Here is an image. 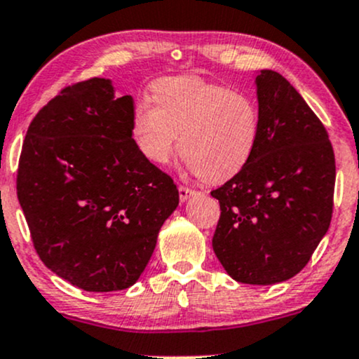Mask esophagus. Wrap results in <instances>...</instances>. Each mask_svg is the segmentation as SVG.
Here are the masks:
<instances>
[{
	"mask_svg": "<svg viewBox=\"0 0 359 359\" xmlns=\"http://www.w3.org/2000/svg\"><path fill=\"white\" fill-rule=\"evenodd\" d=\"M193 195H195V189L187 188V187H180V200L183 201V203L187 200H189V198H191Z\"/></svg>",
	"mask_w": 359,
	"mask_h": 359,
	"instance_id": "obj_1",
	"label": "esophagus"
}]
</instances>
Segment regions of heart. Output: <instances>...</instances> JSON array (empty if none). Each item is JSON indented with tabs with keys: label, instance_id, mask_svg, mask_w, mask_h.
I'll use <instances>...</instances> for the list:
<instances>
[{
	"label": "heart",
	"instance_id": "obj_1",
	"mask_svg": "<svg viewBox=\"0 0 359 359\" xmlns=\"http://www.w3.org/2000/svg\"><path fill=\"white\" fill-rule=\"evenodd\" d=\"M133 112V137L142 156L166 164L177 144L189 170L205 181L235 176L255 153L260 114L250 97L193 77H166Z\"/></svg>",
	"mask_w": 359,
	"mask_h": 359
}]
</instances>
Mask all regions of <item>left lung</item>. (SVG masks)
<instances>
[{"mask_svg":"<svg viewBox=\"0 0 359 359\" xmlns=\"http://www.w3.org/2000/svg\"><path fill=\"white\" fill-rule=\"evenodd\" d=\"M255 88L259 142L212 191L222 210L212 243L231 279L271 285L301 272L330 229L336 163L323 122L287 80L260 70Z\"/></svg>","mask_w":359,"mask_h":359,"instance_id":"1","label":"left lung"}]
</instances>
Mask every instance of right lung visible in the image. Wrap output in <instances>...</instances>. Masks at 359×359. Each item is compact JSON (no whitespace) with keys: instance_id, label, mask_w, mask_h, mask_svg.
Wrapping results in <instances>:
<instances>
[{"instance_id":"1","label":"right lung","mask_w":359,"mask_h":359,"mask_svg":"<svg viewBox=\"0 0 359 359\" xmlns=\"http://www.w3.org/2000/svg\"><path fill=\"white\" fill-rule=\"evenodd\" d=\"M134 100L109 79L63 88L29 124L16 191L38 257L88 292L136 284L176 184L133 139Z\"/></svg>"}]
</instances>
